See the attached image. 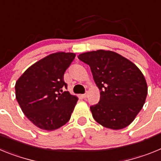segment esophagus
I'll list each match as a JSON object with an SVG mask.
<instances>
[{"mask_svg":"<svg viewBox=\"0 0 161 161\" xmlns=\"http://www.w3.org/2000/svg\"><path fill=\"white\" fill-rule=\"evenodd\" d=\"M88 97V92H86V93H85V94H83L82 95V97L83 98H86Z\"/></svg>","mask_w":161,"mask_h":161,"instance_id":"1","label":"esophagus"}]
</instances>
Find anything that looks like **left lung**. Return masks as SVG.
I'll return each mask as SVG.
<instances>
[{
  "label": "left lung",
  "mask_w": 161,
  "mask_h": 161,
  "mask_svg": "<svg viewBox=\"0 0 161 161\" xmlns=\"http://www.w3.org/2000/svg\"><path fill=\"white\" fill-rule=\"evenodd\" d=\"M78 59L89 65L100 90L99 102L90 106L93 119L113 130L130 125L147 97V82L141 71L131 61L111 51L85 52Z\"/></svg>",
  "instance_id": "left-lung-1"
}]
</instances>
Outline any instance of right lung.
<instances>
[{
    "instance_id": "right-lung-1",
    "label": "right lung",
    "mask_w": 161,
    "mask_h": 161,
    "mask_svg": "<svg viewBox=\"0 0 161 161\" xmlns=\"http://www.w3.org/2000/svg\"><path fill=\"white\" fill-rule=\"evenodd\" d=\"M76 55L56 52L25 71L15 85L16 99L24 114L38 128L53 130L66 124L78 97L70 94L64 75Z\"/></svg>"
}]
</instances>
